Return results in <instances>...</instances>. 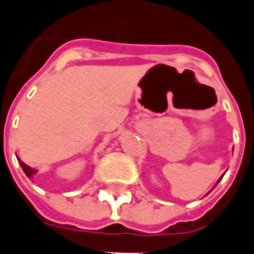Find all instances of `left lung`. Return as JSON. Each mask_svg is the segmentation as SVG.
<instances>
[{
    "instance_id": "1",
    "label": "left lung",
    "mask_w": 254,
    "mask_h": 254,
    "mask_svg": "<svg viewBox=\"0 0 254 254\" xmlns=\"http://www.w3.org/2000/svg\"><path fill=\"white\" fill-rule=\"evenodd\" d=\"M219 181H220V180H219ZM219 181H218V184H219Z\"/></svg>"
}]
</instances>
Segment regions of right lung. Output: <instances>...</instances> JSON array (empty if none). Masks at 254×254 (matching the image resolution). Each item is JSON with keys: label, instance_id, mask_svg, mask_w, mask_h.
Here are the masks:
<instances>
[{"label": "right lung", "instance_id": "obj_1", "mask_svg": "<svg viewBox=\"0 0 254 254\" xmlns=\"http://www.w3.org/2000/svg\"><path fill=\"white\" fill-rule=\"evenodd\" d=\"M19 163H20V166H21V169H23V171H24V173H25V176L28 177V178H31V177L34 176V174H35V173H36L35 169H31L30 166H27L24 163V162H21V160H20V159H19Z\"/></svg>", "mask_w": 254, "mask_h": 254}]
</instances>
